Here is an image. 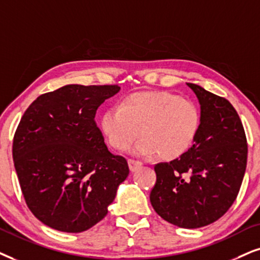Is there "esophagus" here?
<instances>
[{
  "label": "esophagus",
  "instance_id": "1",
  "mask_svg": "<svg viewBox=\"0 0 260 260\" xmlns=\"http://www.w3.org/2000/svg\"><path fill=\"white\" fill-rule=\"evenodd\" d=\"M128 166H129L131 172H136L138 168H140L143 166V163L140 160H136V159H128Z\"/></svg>",
  "mask_w": 260,
  "mask_h": 260
}]
</instances>
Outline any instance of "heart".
<instances>
[{"label":"heart","mask_w":260,"mask_h":260,"mask_svg":"<svg viewBox=\"0 0 260 260\" xmlns=\"http://www.w3.org/2000/svg\"><path fill=\"white\" fill-rule=\"evenodd\" d=\"M200 111L188 98L163 91L136 92L101 117V131L114 150L129 149L140 134L133 153L163 159L181 157L194 143Z\"/></svg>","instance_id":"heart-1"}]
</instances>
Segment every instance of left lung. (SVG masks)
Masks as SVG:
<instances>
[{"label":"left lung","instance_id":"8db88e82","mask_svg":"<svg viewBox=\"0 0 260 260\" xmlns=\"http://www.w3.org/2000/svg\"><path fill=\"white\" fill-rule=\"evenodd\" d=\"M187 85L200 103L198 134L181 157L154 166L150 202L167 222L194 229L217 221L235 202L247 164V140L229 101Z\"/></svg>","mask_w":260,"mask_h":260}]
</instances>
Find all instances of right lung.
Returning a JSON list of instances; mask_svg holds the SVG:
<instances>
[{
	"label": "right lung",
	"mask_w": 260,
	"mask_h": 260,
	"mask_svg": "<svg viewBox=\"0 0 260 260\" xmlns=\"http://www.w3.org/2000/svg\"><path fill=\"white\" fill-rule=\"evenodd\" d=\"M117 85H66L26 109L13 140L25 202L45 225L81 233L102 221L127 179L126 158L108 150L94 122Z\"/></svg>",
	"instance_id": "obj_1"
}]
</instances>
